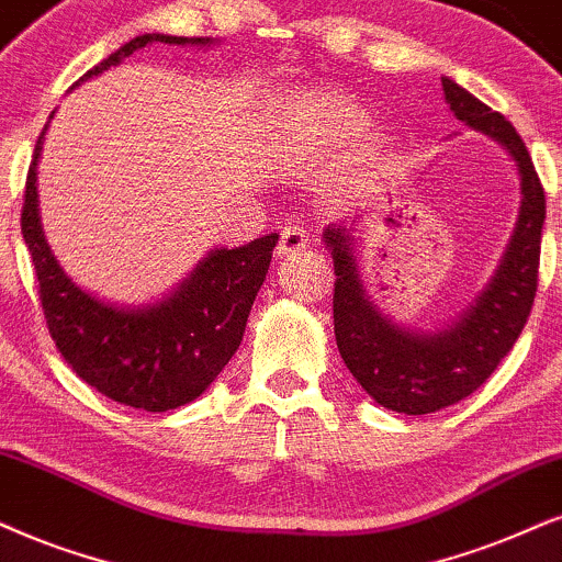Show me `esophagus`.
Here are the masks:
<instances>
[{"label": "esophagus", "instance_id": "obj_1", "mask_svg": "<svg viewBox=\"0 0 562 562\" xmlns=\"http://www.w3.org/2000/svg\"><path fill=\"white\" fill-rule=\"evenodd\" d=\"M305 244H308V236H305V231L301 228V225H285V228L280 231L277 254H280V257H293V254L303 251Z\"/></svg>", "mask_w": 562, "mask_h": 562}]
</instances>
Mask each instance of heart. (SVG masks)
<instances>
[{"label":"heart","mask_w":562,"mask_h":562,"mask_svg":"<svg viewBox=\"0 0 562 562\" xmlns=\"http://www.w3.org/2000/svg\"><path fill=\"white\" fill-rule=\"evenodd\" d=\"M297 119H301L303 139L308 142L311 150L324 142H334L342 137H352L358 130L355 111L345 101L334 95H311L297 103Z\"/></svg>","instance_id":"b5f03b06"}]
</instances>
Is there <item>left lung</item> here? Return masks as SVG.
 I'll return each instance as SVG.
<instances>
[{
	"label": "left lung",
	"instance_id": "1",
	"mask_svg": "<svg viewBox=\"0 0 562 562\" xmlns=\"http://www.w3.org/2000/svg\"><path fill=\"white\" fill-rule=\"evenodd\" d=\"M453 116L514 155L521 173V212L503 265L459 324L438 334L404 331L368 301L355 267L350 231L329 225L324 244L334 259V337L345 366L360 386L392 412L428 415L470 396L493 375L521 334L539 285V248L544 225V189L514 124L472 92L443 77Z\"/></svg>",
	"mask_w": 562,
	"mask_h": 562
}]
</instances>
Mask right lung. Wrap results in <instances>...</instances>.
Returning <instances> with one entry per match:
<instances>
[{
	"label": "right lung",
	"instance_id": "obj_1",
	"mask_svg": "<svg viewBox=\"0 0 562 562\" xmlns=\"http://www.w3.org/2000/svg\"><path fill=\"white\" fill-rule=\"evenodd\" d=\"M153 41L179 46L210 44V38L183 35H137L75 85L105 72ZM44 132L35 142L27 168L20 228L33 257L48 334L72 371L109 400L147 412L189 404L236 355L248 311L272 261L277 233L240 248H217L168 301L150 308L124 311L105 305L61 272L41 231L35 166Z\"/></svg>",
	"mask_w": 562,
	"mask_h": 562
}]
</instances>
